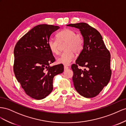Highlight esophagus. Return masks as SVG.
Listing matches in <instances>:
<instances>
[{"label": "esophagus", "instance_id": "esophagus-1", "mask_svg": "<svg viewBox=\"0 0 126 126\" xmlns=\"http://www.w3.org/2000/svg\"><path fill=\"white\" fill-rule=\"evenodd\" d=\"M64 70H66L69 69V67L66 66V65H64Z\"/></svg>", "mask_w": 126, "mask_h": 126}]
</instances>
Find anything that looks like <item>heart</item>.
Here are the masks:
<instances>
[{"instance_id": "heart-1", "label": "heart", "mask_w": 126, "mask_h": 126, "mask_svg": "<svg viewBox=\"0 0 126 126\" xmlns=\"http://www.w3.org/2000/svg\"><path fill=\"white\" fill-rule=\"evenodd\" d=\"M56 39H50L48 42V47L53 54L58 55L60 53L59 43H65L64 52L57 59V62L64 65H69L75 58V53L81 52L83 47V40L81 35L76 34L75 31L65 28L59 32L56 35Z\"/></svg>"}]
</instances>
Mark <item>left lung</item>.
<instances>
[{
    "label": "left lung",
    "mask_w": 126,
    "mask_h": 126,
    "mask_svg": "<svg viewBox=\"0 0 126 126\" xmlns=\"http://www.w3.org/2000/svg\"><path fill=\"white\" fill-rule=\"evenodd\" d=\"M66 26L78 28L83 38V49L75 64L71 66L74 88L81 95L87 98H93L99 94L110 80V52L101 34L88 24L80 23ZM78 66L85 69L82 70Z\"/></svg>",
    "instance_id": "1"
}]
</instances>
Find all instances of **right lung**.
<instances>
[{
  "mask_svg": "<svg viewBox=\"0 0 126 126\" xmlns=\"http://www.w3.org/2000/svg\"><path fill=\"white\" fill-rule=\"evenodd\" d=\"M59 28L52 25H38L23 36L14 48L15 77L25 93L35 99L48 95L53 89V78L64 71L62 64L49 66L55 58L48 42L51 35Z\"/></svg>",
  "mask_w": 126,
  "mask_h": 126,
  "instance_id": "obj_1",
  "label": "right lung"
}]
</instances>
